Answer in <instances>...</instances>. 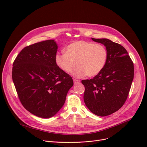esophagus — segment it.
<instances>
[{
  "instance_id": "34e87169",
  "label": "esophagus",
  "mask_w": 147,
  "mask_h": 147,
  "mask_svg": "<svg viewBox=\"0 0 147 147\" xmlns=\"http://www.w3.org/2000/svg\"><path fill=\"white\" fill-rule=\"evenodd\" d=\"M73 80H74V84H78V83H80V80H79L74 79Z\"/></svg>"
}]
</instances>
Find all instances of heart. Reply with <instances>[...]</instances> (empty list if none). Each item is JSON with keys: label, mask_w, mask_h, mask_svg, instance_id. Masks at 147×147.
Instances as JSON below:
<instances>
[{"label": "heart", "mask_w": 147, "mask_h": 147, "mask_svg": "<svg viewBox=\"0 0 147 147\" xmlns=\"http://www.w3.org/2000/svg\"><path fill=\"white\" fill-rule=\"evenodd\" d=\"M107 59L108 52L104 45L84 40L70 43L65 52L58 53L55 57L57 65L67 73L71 72L76 64L78 67L72 73L76 78L98 75L105 67Z\"/></svg>", "instance_id": "obj_1"}]
</instances>
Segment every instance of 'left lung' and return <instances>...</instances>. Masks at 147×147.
I'll list each match as a JSON object with an SVG mask.
<instances>
[{"instance_id": "left-lung-1", "label": "left lung", "mask_w": 147, "mask_h": 147, "mask_svg": "<svg viewBox=\"0 0 147 147\" xmlns=\"http://www.w3.org/2000/svg\"><path fill=\"white\" fill-rule=\"evenodd\" d=\"M103 44L108 59L102 70L93 79L83 80L85 88L84 102L98 116H106L118 111L126 101L134 76V67L126 49L108 38H92Z\"/></svg>"}]
</instances>
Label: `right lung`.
<instances>
[{
    "instance_id": "obj_1",
    "label": "right lung",
    "mask_w": 147,
    "mask_h": 147,
    "mask_svg": "<svg viewBox=\"0 0 147 147\" xmlns=\"http://www.w3.org/2000/svg\"><path fill=\"white\" fill-rule=\"evenodd\" d=\"M58 45L48 40L26 46L15 58L12 80L25 109L42 118L55 115L73 86L71 77L56 64Z\"/></svg>"
}]
</instances>
